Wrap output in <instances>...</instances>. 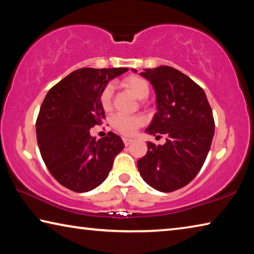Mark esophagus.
I'll return each mask as SVG.
<instances>
[{"mask_svg": "<svg viewBox=\"0 0 254 254\" xmlns=\"http://www.w3.org/2000/svg\"><path fill=\"white\" fill-rule=\"evenodd\" d=\"M132 139H128V137H123V142H124V144L126 145H128V144H131L132 143Z\"/></svg>", "mask_w": 254, "mask_h": 254, "instance_id": "esophagus-1", "label": "esophagus"}]
</instances>
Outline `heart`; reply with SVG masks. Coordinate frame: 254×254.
<instances>
[{
	"label": "heart",
	"instance_id": "1",
	"mask_svg": "<svg viewBox=\"0 0 254 254\" xmlns=\"http://www.w3.org/2000/svg\"><path fill=\"white\" fill-rule=\"evenodd\" d=\"M121 85L139 100H144L149 96L150 86L148 80L140 76H127L121 80ZM112 98H113V87L112 85H106L100 95L101 106L104 111H109L112 107ZM144 118L142 115H123L117 114L111 119V124L113 128L123 135H132L137 128L143 126Z\"/></svg>",
	"mask_w": 254,
	"mask_h": 254
}]
</instances>
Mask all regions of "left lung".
<instances>
[{"label":"left lung","instance_id":"8db88e82","mask_svg":"<svg viewBox=\"0 0 254 254\" xmlns=\"http://www.w3.org/2000/svg\"><path fill=\"white\" fill-rule=\"evenodd\" d=\"M140 75L151 83L157 96L158 112L145 132L157 137L165 134L167 139L163 145L148 142L137 169L157 190H177L190 183L204 165L215 131L213 112L203 88L182 71L160 66Z\"/></svg>","mask_w":254,"mask_h":254}]
</instances>
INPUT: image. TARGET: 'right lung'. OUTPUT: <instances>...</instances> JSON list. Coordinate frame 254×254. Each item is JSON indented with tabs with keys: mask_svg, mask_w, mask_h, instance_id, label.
Here are the masks:
<instances>
[{
	"mask_svg": "<svg viewBox=\"0 0 254 254\" xmlns=\"http://www.w3.org/2000/svg\"><path fill=\"white\" fill-rule=\"evenodd\" d=\"M127 68H81L47 93L36 122L41 157L54 178L76 192L96 188L107 178L124 143L113 132L96 140L89 130L105 113L100 95L109 80Z\"/></svg>",
	"mask_w": 254,
	"mask_h": 254,
	"instance_id": "right-lung-1",
	"label": "right lung"
}]
</instances>
